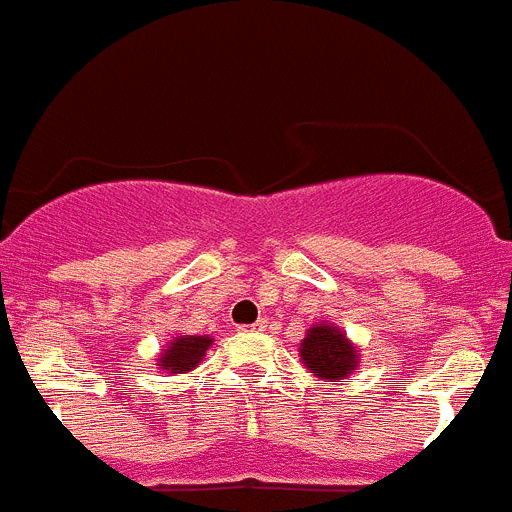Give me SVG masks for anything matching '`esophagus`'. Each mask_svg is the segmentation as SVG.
Returning <instances> with one entry per match:
<instances>
[{
	"instance_id": "obj_1",
	"label": "esophagus",
	"mask_w": 512,
	"mask_h": 512,
	"mask_svg": "<svg viewBox=\"0 0 512 512\" xmlns=\"http://www.w3.org/2000/svg\"><path fill=\"white\" fill-rule=\"evenodd\" d=\"M243 332H264L266 330V320H259V322H253V325H246L241 327Z\"/></svg>"
}]
</instances>
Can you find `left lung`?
I'll list each match as a JSON object with an SVG mask.
<instances>
[{"instance_id":"8db88e82","label":"left lung","mask_w":512,"mask_h":512,"mask_svg":"<svg viewBox=\"0 0 512 512\" xmlns=\"http://www.w3.org/2000/svg\"><path fill=\"white\" fill-rule=\"evenodd\" d=\"M299 353L304 365L325 381H342L350 370L358 368V350L332 325L312 327L302 340Z\"/></svg>"}]
</instances>
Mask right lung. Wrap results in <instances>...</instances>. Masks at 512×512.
I'll return each instance as SVG.
<instances>
[{"instance_id":"right-lung-1","label":"right lung","mask_w":512,"mask_h":512,"mask_svg":"<svg viewBox=\"0 0 512 512\" xmlns=\"http://www.w3.org/2000/svg\"><path fill=\"white\" fill-rule=\"evenodd\" d=\"M213 345L210 337L203 335H182L172 340V345L159 355V365L170 373H187L203 360L205 350Z\"/></svg>"}]
</instances>
